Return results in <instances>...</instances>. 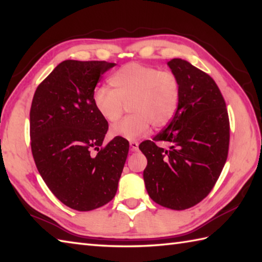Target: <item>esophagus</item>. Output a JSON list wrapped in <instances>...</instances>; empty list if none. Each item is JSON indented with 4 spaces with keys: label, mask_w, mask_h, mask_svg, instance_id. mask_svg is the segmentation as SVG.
<instances>
[{
    "label": "esophagus",
    "mask_w": 262,
    "mask_h": 262,
    "mask_svg": "<svg viewBox=\"0 0 262 262\" xmlns=\"http://www.w3.org/2000/svg\"><path fill=\"white\" fill-rule=\"evenodd\" d=\"M129 145H130V148H132L133 152H136L138 149V143L137 142H130Z\"/></svg>",
    "instance_id": "34e87169"
}]
</instances>
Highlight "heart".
Here are the masks:
<instances>
[{"label": "heart", "instance_id": "heart-1", "mask_svg": "<svg viewBox=\"0 0 262 262\" xmlns=\"http://www.w3.org/2000/svg\"><path fill=\"white\" fill-rule=\"evenodd\" d=\"M113 90L96 88L94 108L104 120L115 122L128 104L126 118L111 128V135L134 141L153 127H162L173 117L180 99V83L174 73L130 63L110 77Z\"/></svg>", "mask_w": 262, "mask_h": 262}]
</instances>
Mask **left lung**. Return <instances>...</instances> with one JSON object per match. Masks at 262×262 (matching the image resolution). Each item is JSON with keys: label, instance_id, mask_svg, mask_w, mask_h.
<instances>
[{"label": "left lung", "instance_id": "8db88e82", "mask_svg": "<svg viewBox=\"0 0 262 262\" xmlns=\"http://www.w3.org/2000/svg\"><path fill=\"white\" fill-rule=\"evenodd\" d=\"M180 83V99L168 127L141 143L148 196L163 207L183 210L207 196L227 159L230 121L219 86L205 72L181 58L168 62ZM168 141L159 148L155 141Z\"/></svg>", "mask_w": 262, "mask_h": 262}]
</instances>
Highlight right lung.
Segmentation results:
<instances>
[{
	"label": "right lung",
	"instance_id": "1",
	"mask_svg": "<svg viewBox=\"0 0 262 262\" xmlns=\"http://www.w3.org/2000/svg\"><path fill=\"white\" fill-rule=\"evenodd\" d=\"M115 63L68 59L40 84L30 109L31 152L47 187L68 207L88 211L115 197L129 143L115 137L94 108L92 93ZM97 153H95V151Z\"/></svg>",
	"mask_w": 262,
	"mask_h": 262
}]
</instances>
